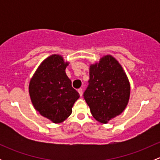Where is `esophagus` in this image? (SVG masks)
I'll use <instances>...</instances> for the list:
<instances>
[{
	"label": "esophagus",
	"instance_id": "1",
	"mask_svg": "<svg viewBox=\"0 0 160 160\" xmlns=\"http://www.w3.org/2000/svg\"><path fill=\"white\" fill-rule=\"evenodd\" d=\"M78 92H79V93H80V96L82 97V95H83V90H82V88L78 89Z\"/></svg>",
	"mask_w": 160,
	"mask_h": 160
}]
</instances>
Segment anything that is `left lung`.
<instances>
[{"label":"left lung","instance_id":"left-lung-1","mask_svg":"<svg viewBox=\"0 0 160 160\" xmlns=\"http://www.w3.org/2000/svg\"><path fill=\"white\" fill-rule=\"evenodd\" d=\"M89 85L83 98L98 122L106 124L123 112L130 97V83L118 61L111 55L90 66Z\"/></svg>","mask_w":160,"mask_h":160}]
</instances>
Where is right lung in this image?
Returning a JSON list of instances; mask_svg holds the SVG:
<instances>
[{"label":"right lung","instance_id":"obj_1","mask_svg":"<svg viewBox=\"0 0 160 160\" xmlns=\"http://www.w3.org/2000/svg\"><path fill=\"white\" fill-rule=\"evenodd\" d=\"M68 65L62 56L52 55L42 62L29 82L28 91L34 108L53 123L64 122L80 98L66 73Z\"/></svg>","mask_w":160,"mask_h":160}]
</instances>
